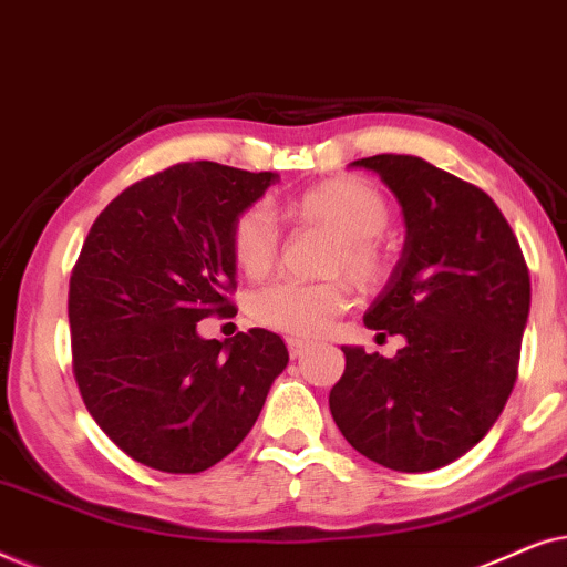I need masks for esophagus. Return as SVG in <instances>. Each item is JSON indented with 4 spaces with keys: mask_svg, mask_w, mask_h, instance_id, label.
Returning a JSON list of instances; mask_svg holds the SVG:
<instances>
[{
    "mask_svg": "<svg viewBox=\"0 0 567 567\" xmlns=\"http://www.w3.org/2000/svg\"><path fill=\"white\" fill-rule=\"evenodd\" d=\"M286 346H289V353L291 359H301L309 351V343L307 340H299V338H286Z\"/></svg>",
    "mask_w": 567,
    "mask_h": 567,
    "instance_id": "34e87169",
    "label": "esophagus"
}]
</instances>
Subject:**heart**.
<instances>
[{
    "label": "heart",
    "instance_id": "obj_1",
    "mask_svg": "<svg viewBox=\"0 0 567 567\" xmlns=\"http://www.w3.org/2000/svg\"><path fill=\"white\" fill-rule=\"evenodd\" d=\"M291 221L317 224L338 237L328 274L348 276L359 289H377L390 274V252L382 231L392 219L390 200L361 177L343 175L317 183L299 196L276 206ZM276 227L262 206H250L237 216L229 231L235 266L247 278H262L276 260ZM351 301L346 281L299 284L276 281L250 297V317L260 328L291 338H317L330 330L336 317Z\"/></svg>",
    "mask_w": 567,
    "mask_h": 567
}]
</instances>
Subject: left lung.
I'll return each mask as SVG.
<instances>
[{"label": "left lung", "instance_id": "left-lung-1", "mask_svg": "<svg viewBox=\"0 0 567 567\" xmlns=\"http://www.w3.org/2000/svg\"><path fill=\"white\" fill-rule=\"evenodd\" d=\"M405 214V245L363 315L379 336H405L394 359L343 346L330 413L348 444L398 472L467 454L506 408L532 305L514 229L477 185L410 154L355 159Z\"/></svg>", "mask_w": 567, "mask_h": 567}]
</instances>
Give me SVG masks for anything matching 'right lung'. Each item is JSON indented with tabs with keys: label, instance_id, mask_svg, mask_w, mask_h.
<instances>
[{
	"label": "right lung",
	"instance_id": "add662e5",
	"mask_svg": "<svg viewBox=\"0 0 567 567\" xmlns=\"http://www.w3.org/2000/svg\"><path fill=\"white\" fill-rule=\"evenodd\" d=\"M276 173L181 162L103 208L69 281L74 379L84 405L131 460L196 475L235 452L289 363L276 332L204 340L231 315L229 231Z\"/></svg>",
	"mask_w": 567,
	"mask_h": 567
}]
</instances>
